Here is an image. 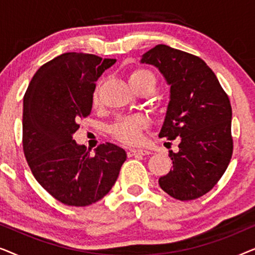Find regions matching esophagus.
<instances>
[{
  "mask_svg": "<svg viewBox=\"0 0 255 255\" xmlns=\"http://www.w3.org/2000/svg\"><path fill=\"white\" fill-rule=\"evenodd\" d=\"M149 154L148 151L146 149H140V148H131L128 151V156H137V155H146Z\"/></svg>",
  "mask_w": 255,
  "mask_h": 255,
  "instance_id": "34e87169",
  "label": "esophagus"
}]
</instances>
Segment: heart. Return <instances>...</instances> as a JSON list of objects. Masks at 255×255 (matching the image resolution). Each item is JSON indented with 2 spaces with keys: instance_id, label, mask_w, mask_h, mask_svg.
<instances>
[{
  "instance_id": "1",
  "label": "heart",
  "mask_w": 255,
  "mask_h": 255,
  "mask_svg": "<svg viewBox=\"0 0 255 255\" xmlns=\"http://www.w3.org/2000/svg\"><path fill=\"white\" fill-rule=\"evenodd\" d=\"M128 82L134 90L139 87L146 85H153L155 87V76L152 72L144 68L135 69L128 75ZM94 104L99 103V92L95 90L93 96ZM148 127V120L140 115L135 116H125L121 117L115 122L111 127L110 132L113 137L124 144L134 145L141 140V131Z\"/></svg>"
}]
</instances>
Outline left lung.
Returning a JSON list of instances; mask_svg holds the SVG:
<instances>
[{
    "mask_svg": "<svg viewBox=\"0 0 255 255\" xmlns=\"http://www.w3.org/2000/svg\"><path fill=\"white\" fill-rule=\"evenodd\" d=\"M140 62L155 66L170 86L159 137L180 138L179 152L169 151L173 168L160 177V187L180 201L203 196L221 180L232 156L229 96L196 55L160 44L142 54Z\"/></svg>",
    "mask_w": 255,
    "mask_h": 255,
    "instance_id": "1",
    "label": "left lung"
}]
</instances>
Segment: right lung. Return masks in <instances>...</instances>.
<instances>
[{
    "label": "right lung",
    "mask_w": 255,
    "mask_h": 255,
    "mask_svg": "<svg viewBox=\"0 0 255 255\" xmlns=\"http://www.w3.org/2000/svg\"><path fill=\"white\" fill-rule=\"evenodd\" d=\"M116 59L69 52L36 72L23 100L24 155L38 183L72 207L100 201L116 182L127 153L106 142L90 154L73 134L89 116L95 82Z\"/></svg>",
    "instance_id": "obj_1"
}]
</instances>
